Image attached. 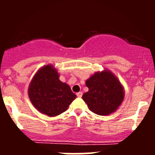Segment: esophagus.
<instances>
[{
  "label": "esophagus",
  "instance_id": "obj_1",
  "mask_svg": "<svg viewBox=\"0 0 155 155\" xmlns=\"http://www.w3.org/2000/svg\"><path fill=\"white\" fill-rule=\"evenodd\" d=\"M76 96H77L78 97H81L82 96V92L79 91L78 92V93H76Z\"/></svg>",
  "mask_w": 155,
  "mask_h": 155
}]
</instances>
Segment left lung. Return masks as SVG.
<instances>
[{"instance_id":"obj_1","label":"left lung","mask_w":155,"mask_h":155,"mask_svg":"<svg viewBox=\"0 0 155 155\" xmlns=\"http://www.w3.org/2000/svg\"><path fill=\"white\" fill-rule=\"evenodd\" d=\"M85 85L88 91L82 95V99L97 115L113 113L124 101V87L118 77L107 69L96 72L87 79Z\"/></svg>"}]
</instances>
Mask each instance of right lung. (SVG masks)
I'll list each match as a JSON object with an SVG mask.
<instances>
[{"mask_svg": "<svg viewBox=\"0 0 155 155\" xmlns=\"http://www.w3.org/2000/svg\"><path fill=\"white\" fill-rule=\"evenodd\" d=\"M59 77L60 75L53 65H45L36 72L28 90L33 106L49 117L65 112L76 97L70 87L62 82Z\"/></svg>", "mask_w": 155, "mask_h": 155, "instance_id": "add662e5", "label": "right lung"}]
</instances>
